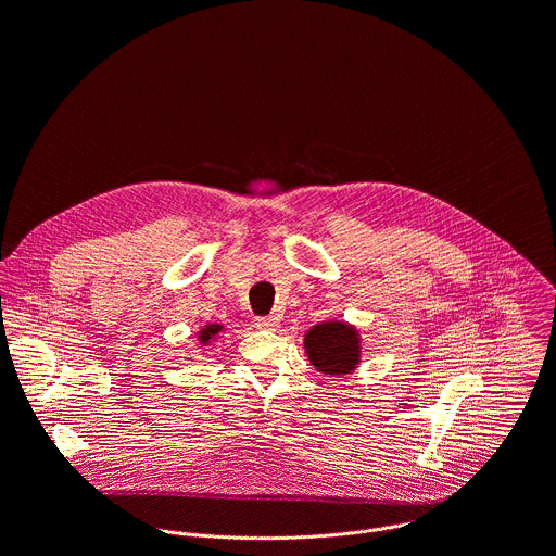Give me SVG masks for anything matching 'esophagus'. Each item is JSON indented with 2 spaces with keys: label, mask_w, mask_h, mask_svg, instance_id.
Wrapping results in <instances>:
<instances>
[{
  "label": "esophagus",
  "mask_w": 556,
  "mask_h": 556,
  "mask_svg": "<svg viewBox=\"0 0 556 556\" xmlns=\"http://www.w3.org/2000/svg\"><path fill=\"white\" fill-rule=\"evenodd\" d=\"M255 328L273 332V330L279 328V319H277V316H260V319L255 321Z\"/></svg>",
  "instance_id": "obj_1"
}]
</instances>
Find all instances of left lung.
<instances>
[{
    "label": "left lung",
    "mask_w": 556,
    "mask_h": 556,
    "mask_svg": "<svg viewBox=\"0 0 556 556\" xmlns=\"http://www.w3.org/2000/svg\"><path fill=\"white\" fill-rule=\"evenodd\" d=\"M305 354L309 363L330 376L354 371L361 358L358 332L343 321H328L314 326L305 334Z\"/></svg>",
    "instance_id": "obj_1"
}]
</instances>
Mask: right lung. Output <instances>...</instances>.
Segmentation results:
<instances>
[{
	"mask_svg": "<svg viewBox=\"0 0 556 556\" xmlns=\"http://www.w3.org/2000/svg\"><path fill=\"white\" fill-rule=\"evenodd\" d=\"M219 332H222V326H217V324H211V326L202 328V332H200V343H208V341L215 339V334H219Z\"/></svg>",
	"mask_w": 556,
	"mask_h": 556,
	"instance_id": "1",
	"label": "right lung"
}]
</instances>
